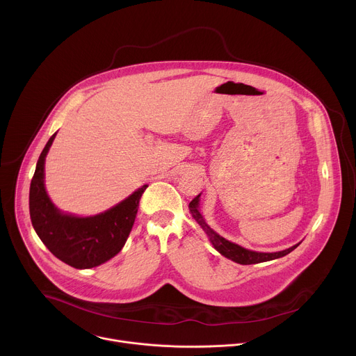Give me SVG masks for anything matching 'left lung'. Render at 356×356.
<instances>
[{
  "label": "left lung",
  "mask_w": 356,
  "mask_h": 356,
  "mask_svg": "<svg viewBox=\"0 0 356 356\" xmlns=\"http://www.w3.org/2000/svg\"><path fill=\"white\" fill-rule=\"evenodd\" d=\"M200 195L198 194L197 197H194L190 204H188V210L193 216V218L198 222V225L204 229V232L209 235L213 246L221 253L222 257L236 262V264H241V265H253V264H261V262H268V261H273V259H277V258H282L284 255H287V253H290L291 250H294L297 245L289 248V249H284V250H280V252H273V253H266V252H255V250H249V249H245L225 238H222L221 235H218L214 229H211L209 227V224L204 221V218H202V216L200 214V210H198V202H200Z\"/></svg>",
  "instance_id": "obj_1"
}]
</instances>
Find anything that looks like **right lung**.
Listing matches in <instances>:
<instances>
[{
  "label": "right lung",
  "mask_w": 356,
  "mask_h": 356,
  "mask_svg": "<svg viewBox=\"0 0 356 356\" xmlns=\"http://www.w3.org/2000/svg\"><path fill=\"white\" fill-rule=\"evenodd\" d=\"M56 134L50 136L38 159L29 188V214L33 229L44 246L62 262L76 269L106 264L125 245L136 218L139 200L146 184L113 209L92 216L76 217L55 207L44 188V159Z\"/></svg>",
  "instance_id": "add662e5"
}]
</instances>
